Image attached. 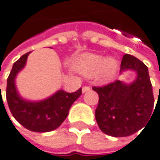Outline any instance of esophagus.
<instances>
[{
	"mask_svg": "<svg viewBox=\"0 0 160 160\" xmlns=\"http://www.w3.org/2000/svg\"><path fill=\"white\" fill-rule=\"evenodd\" d=\"M89 90H90V87L89 86H84V87L82 88V92L83 93H85L87 91H89Z\"/></svg>",
	"mask_w": 160,
	"mask_h": 160,
	"instance_id": "34e87169",
	"label": "esophagus"
}]
</instances>
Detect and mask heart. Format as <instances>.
Returning a JSON list of instances; mask_svg holds the SVG:
<instances>
[{
  "label": "heart",
  "instance_id": "obj_1",
  "mask_svg": "<svg viewBox=\"0 0 160 160\" xmlns=\"http://www.w3.org/2000/svg\"><path fill=\"white\" fill-rule=\"evenodd\" d=\"M77 67L80 72L91 77L99 72V78L103 81L111 80L117 72L119 64L117 60L109 57L105 58L100 54L85 53L77 61Z\"/></svg>",
  "mask_w": 160,
  "mask_h": 160
}]
</instances>
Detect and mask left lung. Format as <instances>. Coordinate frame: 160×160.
<instances>
[{"instance_id": "1", "label": "left lung", "mask_w": 160, "mask_h": 160, "mask_svg": "<svg viewBox=\"0 0 160 160\" xmlns=\"http://www.w3.org/2000/svg\"><path fill=\"white\" fill-rule=\"evenodd\" d=\"M126 70L135 71L138 74L132 84L117 80L92 88L99 97L96 109L97 122L104 133L113 137H126L143 128L154 108L148 67L134 56L124 54L120 71Z\"/></svg>"}]
</instances>
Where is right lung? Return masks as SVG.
Segmentation results:
<instances>
[{
    "mask_svg": "<svg viewBox=\"0 0 160 160\" xmlns=\"http://www.w3.org/2000/svg\"><path fill=\"white\" fill-rule=\"evenodd\" d=\"M29 53H25L14 62L7 79L8 106L13 117L26 129L36 132H51L58 128L66 119L70 108L81 95V88L72 93L59 90L47 99L39 102L22 99L18 94L14 80L18 72L25 66Z\"/></svg>",
    "mask_w": 160,
    "mask_h": 160,
    "instance_id": "obj_1",
    "label": "right lung"
}]
</instances>
